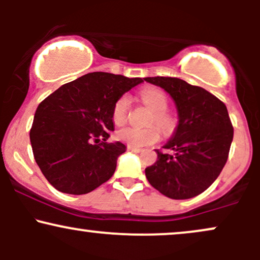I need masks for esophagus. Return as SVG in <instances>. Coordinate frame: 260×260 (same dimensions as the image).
I'll use <instances>...</instances> for the list:
<instances>
[{"instance_id":"1","label":"esophagus","mask_w":260,"mask_h":260,"mask_svg":"<svg viewBox=\"0 0 260 260\" xmlns=\"http://www.w3.org/2000/svg\"><path fill=\"white\" fill-rule=\"evenodd\" d=\"M127 150L134 151V153H140V151H142V149L137 148V147H133V145H127Z\"/></svg>"}]
</instances>
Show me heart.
Instances as JSON below:
<instances>
[{
    "label": "heart",
    "mask_w": 260,
    "mask_h": 260,
    "mask_svg": "<svg viewBox=\"0 0 260 260\" xmlns=\"http://www.w3.org/2000/svg\"><path fill=\"white\" fill-rule=\"evenodd\" d=\"M140 99L153 111L149 124H156L164 134H170L174 131L175 123L170 113L166 111L169 107V99L161 89L147 88L140 92ZM131 103L127 95H122L115 101L112 107V121L116 126H123L128 120ZM156 127H149L145 129L127 127L118 131L117 138L133 147H147L154 144L160 138V131Z\"/></svg>",
    "instance_id": "heart-1"
}]
</instances>
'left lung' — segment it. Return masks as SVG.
<instances>
[{"label":"left lung","instance_id":"1","mask_svg":"<svg viewBox=\"0 0 260 260\" xmlns=\"http://www.w3.org/2000/svg\"><path fill=\"white\" fill-rule=\"evenodd\" d=\"M174 99L178 124L157 160L145 169L149 183L171 199H189L213 184L222 171L234 138L225 104L215 95L180 78L148 77Z\"/></svg>","mask_w":260,"mask_h":260}]
</instances>
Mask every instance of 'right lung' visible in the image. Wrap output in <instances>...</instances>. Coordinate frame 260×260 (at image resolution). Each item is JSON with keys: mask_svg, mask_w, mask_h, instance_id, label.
Wrapping results in <instances>:
<instances>
[{"mask_svg": "<svg viewBox=\"0 0 260 260\" xmlns=\"http://www.w3.org/2000/svg\"><path fill=\"white\" fill-rule=\"evenodd\" d=\"M105 72L66 83L39 104L30 129L34 159L46 180L68 194H86L112 177L121 142L107 143L113 131L112 107L142 83Z\"/></svg>", "mask_w": 260, "mask_h": 260, "instance_id": "right-lung-1", "label": "right lung"}]
</instances>
